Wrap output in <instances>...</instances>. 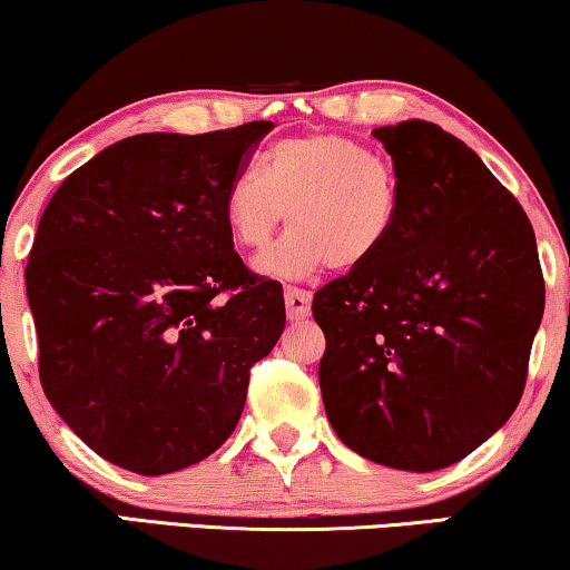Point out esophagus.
I'll list each match as a JSON object with an SVG mask.
<instances>
[{
    "instance_id": "esophagus-1",
    "label": "esophagus",
    "mask_w": 570,
    "mask_h": 570,
    "mask_svg": "<svg viewBox=\"0 0 570 570\" xmlns=\"http://www.w3.org/2000/svg\"><path fill=\"white\" fill-rule=\"evenodd\" d=\"M284 297H286V315H289V321H305L309 315V292L305 289H297V286H286L284 289Z\"/></svg>"
}]
</instances>
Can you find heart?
Returning a JSON list of instances; mask_svg holds the SVG:
<instances>
[{
  "label": "heart",
  "instance_id": "heart-1",
  "mask_svg": "<svg viewBox=\"0 0 570 570\" xmlns=\"http://www.w3.org/2000/svg\"><path fill=\"white\" fill-rule=\"evenodd\" d=\"M223 218L242 249L261 252L284 218L292 232L257 271L309 278L326 268L368 265L400 220V178L384 155L344 134H307L273 144L263 173L242 168L223 194Z\"/></svg>",
  "mask_w": 570,
  "mask_h": 570
}]
</instances>
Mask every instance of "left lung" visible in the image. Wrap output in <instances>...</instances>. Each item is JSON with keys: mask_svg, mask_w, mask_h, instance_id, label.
I'll list each match as a JSON object with an SVG mask.
<instances>
[{"mask_svg": "<svg viewBox=\"0 0 570 570\" xmlns=\"http://www.w3.org/2000/svg\"><path fill=\"white\" fill-rule=\"evenodd\" d=\"M373 136L397 170L400 220L368 265L315 292L321 394L352 452L426 473L513 415L544 278L523 207L471 147L426 120Z\"/></svg>", "mask_w": 570, "mask_h": 570, "instance_id": "obj_1", "label": "left lung"}]
</instances>
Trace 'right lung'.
<instances>
[{
	"label": "right lung",
	"instance_id": "add662e5",
	"mask_svg": "<svg viewBox=\"0 0 570 570\" xmlns=\"http://www.w3.org/2000/svg\"><path fill=\"white\" fill-rule=\"evenodd\" d=\"M271 128L128 136L41 215L26 265L41 386L126 471L163 476L213 455L284 331V289L242 263L223 218L228 181Z\"/></svg>",
	"mask_w": 570,
	"mask_h": 570
}]
</instances>
